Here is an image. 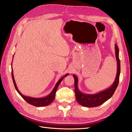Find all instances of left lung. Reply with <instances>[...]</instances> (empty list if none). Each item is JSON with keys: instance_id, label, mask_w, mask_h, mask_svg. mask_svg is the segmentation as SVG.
Here are the masks:
<instances>
[{"instance_id": "obj_1", "label": "left lung", "mask_w": 132, "mask_h": 132, "mask_svg": "<svg viewBox=\"0 0 132 132\" xmlns=\"http://www.w3.org/2000/svg\"><path fill=\"white\" fill-rule=\"evenodd\" d=\"M115 56L117 61V73L114 81L109 88L95 94H86L80 91L78 87V78L73 75L75 79V92L78 103L85 107H95L102 105L112 97L119 84L120 73V64L119 57V49L117 44L115 45Z\"/></svg>"}]
</instances>
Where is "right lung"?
Here are the masks:
<instances>
[{
    "instance_id": "obj_1",
    "label": "right lung",
    "mask_w": 132,
    "mask_h": 132,
    "mask_svg": "<svg viewBox=\"0 0 132 132\" xmlns=\"http://www.w3.org/2000/svg\"><path fill=\"white\" fill-rule=\"evenodd\" d=\"M14 56V55H13ZM69 74V73H67L65 75H64L63 77H62L61 79L59 80L56 84H55V86L54 87V88L52 90V91H51V93L50 94H48L47 96H45L44 97H40V98H35V97H29V96H26V95H24L23 94L20 92L19 89H18L16 83H15L14 78V75H13V68L12 66V79L13 81V83H14V87L15 89H16L18 93L22 97H23L26 101L28 102V104H30L32 105H34L35 106H47L48 105H50V104L52 103L53 102V100L55 99V94L56 92V90L57 89L58 86L61 83V81L63 80L64 77H66L67 76H68Z\"/></svg>"
}]
</instances>
